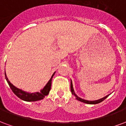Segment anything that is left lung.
<instances>
[{"label": "left lung", "mask_w": 126, "mask_h": 126, "mask_svg": "<svg viewBox=\"0 0 126 126\" xmlns=\"http://www.w3.org/2000/svg\"><path fill=\"white\" fill-rule=\"evenodd\" d=\"M70 90H71V93H72V94L74 95V97H76V99L78 100V101H81L82 103H87V104H97V103H99L101 102H102L103 101H104L106 98H107L108 96H109V94L107 95V96H105V97H103L101 99H99L98 100H94V101H89V100H86V99H83L82 98H80L79 96H77V94L75 93L74 91V89H73V85H72V80H71V83H70Z\"/></svg>", "instance_id": "1"}]
</instances>
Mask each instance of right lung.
Returning a JSON list of instances; mask_svg holds the SVG:
<instances>
[{"mask_svg":"<svg viewBox=\"0 0 126 126\" xmlns=\"http://www.w3.org/2000/svg\"><path fill=\"white\" fill-rule=\"evenodd\" d=\"M56 73V72H54V74H52L51 79H49V80L47 82L46 86L42 89V90H40L39 92H35V93H29L23 91L22 89H20L19 88H17L15 86H14L13 84H12L11 82L9 81V80L8 79V78L6 77V72H4V75H5V79H6V81L9 84V87L13 91V92L15 94H16L17 97L20 98L21 99L25 101H39L44 99L45 96H46L49 94V91L51 89V85H52V78L54 77V74Z\"/></svg>","mask_w":126,"mask_h":126,"instance_id":"obj_1","label":"right lung"}]
</instances>
